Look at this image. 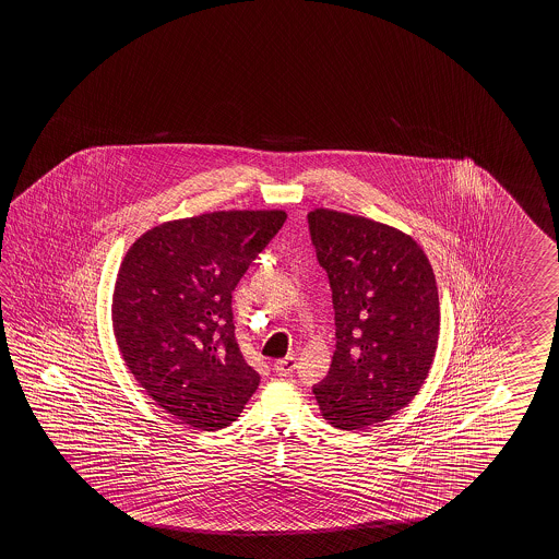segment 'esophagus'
I'll return each instance as SVG.
<instances>
[{"label": "esophagus", "instance_id": "obj_1", "mask_svg": "<svg viewBox=\"0 0 559 559\" xmlns=\"http://www.w3.org/2000/svg\"><path fill=\"white\" fill-rule=\"evenodd\" d=\"M296 368V359L293 356H288L285 359H278L276 364H274V371L278 373V376H290Z\"/></svg>", "mask_w": 559, "mask_h": 559}]
</instances>
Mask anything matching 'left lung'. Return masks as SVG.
I'll return each instance as SVG.
<instances>
[{
  "instance_id": "1",
  "label": "left lung",
  "mask_w": 559,
  "mask_h": 559,
  "mask_svg": "<svg viewBox=\"0 0 559 559\" xmlns=\"http://www.w3.org/2000/svg\"><path fill=\"white\" fill-rule=\"evenodd\" d=\"M308 229L336 312V352L314 395L330 425L359 431L403 409L429 376L441 322L435 274L390 225L314 210Z\"/></svg>"
}]
</instances>
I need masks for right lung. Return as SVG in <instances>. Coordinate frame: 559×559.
Instances as JSON below:
<instances>
[{"mask_svg":"<svg viewBox=\"0 0 559 559\" xmlns=\"http://www.w3.org/2000/svg\"><path fill=\"white\" fill-rule=\"evenodd\" d=\"M285 222V211L273 210L162 223L120 264V354L147 395L193 429L227 427L259 388L235 337L231 293Z\"/></svg>","mask_w":559,"mask_h":559,"instance_id":"1","label":"right lung"}]
</instances>
